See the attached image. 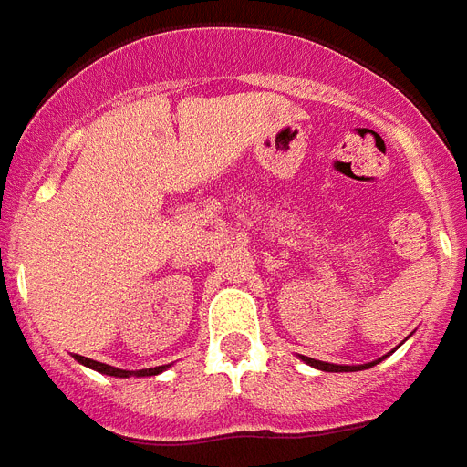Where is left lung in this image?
<instances>
[{"mask_svg": "<svg viewBox=\"0 0 467 467\" xmlns=\"http://www.w3.org/2000/svg\"><path fill=\"white\" fill-rule=\"evenodd\" d=\"M302 359H305L306 365H312V367H317V369H321V371H359V369H369V367H374V365H379V362H381V359H374V362H369V365H331V362H321V359H312V358H305V355H302Z\"/></svg>", "mask_w": 467, "mask_h": 467, "instance_id": "left-lung-1", "label": "left lung"}]
</instances>
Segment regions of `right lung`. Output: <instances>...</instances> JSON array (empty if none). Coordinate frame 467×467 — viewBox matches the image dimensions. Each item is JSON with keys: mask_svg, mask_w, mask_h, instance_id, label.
<instances>
[{"mask_svg": "<svg viewBox=\"0 0 467 467\" xmlns=\"http://www.w3.org/2000/svg\"><path fill=\"white\" fill-rule=\"evenodd\" d=\"M76 362H81L83 367H90V369L100 371V374H108V377H119V379H127V377H155V374H161V371L168 369V365H162V367H153V369L127 371V369H117V367L102 365V362H96V359H90V358H81V355H76Z\"/></svg>", "mask_w": 467, "mask_h": 467, "instance_id": "right-lung-1", "label": "right lung"}]
</instances>
